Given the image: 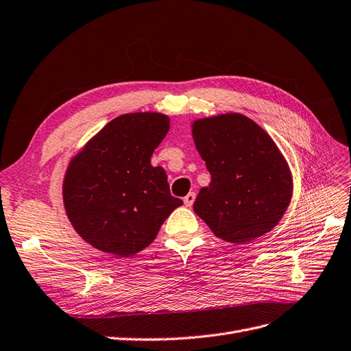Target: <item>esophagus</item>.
Returning a JSON list of instances; mask_svg holds the SVG:
<instances>
[{
    "label": "esophagus",
    "instance_id": "1",
    "mask_svg": "<svg viewBox=\"0 0 351 351\" xmlns=\"http://www.w3.org/2000/svg\"><path fill=\"white\" fill-rule=\"evenodd\" d=\"M195 199H196V193H195V192H190V193H189V195L184 197V205L190 208V206L193 205Z\"/></svg>",
    "mask_w": 351,
    "mask_h": 351
}]
</instances>
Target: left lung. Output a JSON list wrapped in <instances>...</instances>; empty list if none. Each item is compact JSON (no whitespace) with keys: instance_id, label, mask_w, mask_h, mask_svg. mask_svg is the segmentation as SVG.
<instances>
[{"instance_id":"obj_1","label":"left lung","mask_w":351,"mask_h":351,"mask_svg":"<svg viewBox=\"0 0 351 351\" xmlns=\"http://www.w3.org/2000/svg\"><path fill=\"white\" fill-rule=\"evenodd\" d=\"M192 129L210 174L195 200L196 215L230 243H249L271 231L290 205L293 177L269 134L237 112L196 120Z\"/></svg>"}]
</instances>
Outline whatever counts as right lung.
I'll list each match as a JSON object with an SVG mask.
<instances>
[{"label": "right lung", "instance_id": "1", "mask_svg": "<svg viewBox=\"0 0 351 351\" xmlns=\"http://www.w3.org/2000/svg\"><path fill=\"white\" fill-rule=\"evenodd\" d=\"M169 129L159 112L117 117L74 156L62 183L67 217L93 247L119 258L139 253L183 200L171 196L151 156Z\"/></svg>", "mask_w": 351, "mask_h": 351}]
</instances>
